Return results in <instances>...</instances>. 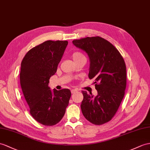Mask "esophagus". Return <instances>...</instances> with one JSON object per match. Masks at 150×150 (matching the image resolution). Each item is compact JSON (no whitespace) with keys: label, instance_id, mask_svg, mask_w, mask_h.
<instances>
[{"label":"esophagus","instance_id":"esophagus-1","mask_svg":"<svg viewBox=\"0 0 150 150\" xmlns=\"http://www.w3.org/2000/svg\"><path fill=\"white\" fill-rule=\"evenodd\" d=\"M76 92H78L77 90H76V89H72V90H71V93H76Z\"/></svg>","mask_w":150,"mask_h":150}]
</instances>
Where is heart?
I'll return each mask as SVG.
<instances>
[{
	"instance_id": "obj_1",
	"label": "heart",
	"mask_w": 150,
	"mask_h": 150,
	"mask_svg": "<svg viewBox=\"0 0 150 150\" xmlns=\"http://www.w3.org/2000/svg\"><path fill=\"white\" fill-rule=\"evenodd\" d=\"M72 59L74 60V61H76V60L79 59V58L85 57V56H84L83 54L80 52H74L72 54Z\"/></svg>"
}]
</instances>
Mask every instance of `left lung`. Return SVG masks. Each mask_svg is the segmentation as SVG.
<instances>
[{
    "mask_svg": "<svg viewBox=\"0 0 150 150\" xmlns=\"http://www.w3.org/2000/svg\"><path fill=\"white\" fill-rule=\"evenodd\" d=\"M85 51L90 59L88 78L95 80L97 96L82 91L81 109L85 118L100 125L110 121L117 112L125 95L126 65L118 50L107 40L98 36L72 41Z\"/></svg>",
    "mask_w": 150,
    "mask_h": 150,
    "instance_id": "1",
    "label": "left lung"
}]
</instances>
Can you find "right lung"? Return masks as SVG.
<instances>
[{
  "instance_id": "obj_1",
  "label": "right lung",
  "mask_w": 150,
  "mask_h": 150,
  "mask_svg": "<svg viewBox=\"0 0 150 150\" xmlns=\"http://www.w3.org/2000/svg\"><path fill=\"white\" fill-rule=\"evenodd\" d=\"M67 45V41H46L29 50L21 62L24 97L32 117L44 125H54L62 119L71 96L69 89L51 90L48 86Z\"/></svg>"
}]
</instances>
